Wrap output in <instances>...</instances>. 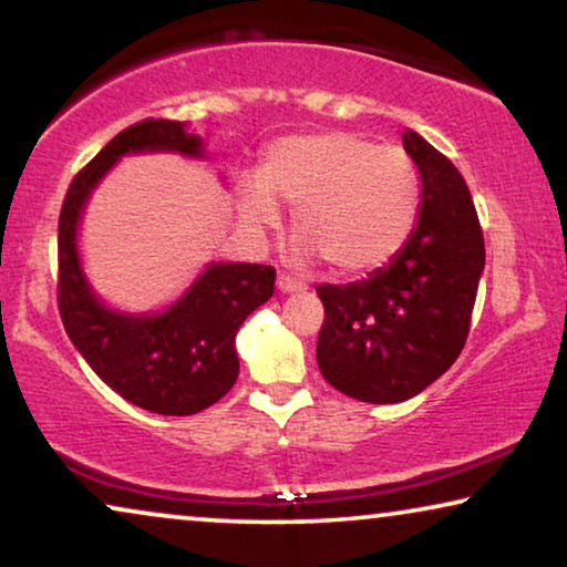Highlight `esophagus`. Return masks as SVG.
<instances>
[{"label":"esophagus","mask_w":567,"mask_h":567,"mask_svg":"<svg viewBox=\"0 0 567 567\" xmlns=\"http://www.w3.org/2000/svg\"><path fill=\"white\" fill-rule=\"evenodd\" d=\"M277 290H280V292H302V290H308V285L295 280V277H290V275H280V277H277Z\"/></svg>","instance_id":"obj_1"}]
</instances>
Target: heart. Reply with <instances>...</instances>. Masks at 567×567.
<instances>
[{"label":"heart","instance_id":"heart-1","mask_svg":"<svg viewBox=\"0 0 567 567\" xmlns=\"http://www.w3.org/2000/svg\"><path fill=\"white\" fill-rule=\"evenodd\" d=\"M277 200L295 206L292 234L306 255L338 275H361L386 265L410 239L422 181L400 145L338 130L292 134L265 152L259 175L239 181L247 221L275 226Z\"/></svg>","mask_w":567,"mask_h":567}]
</instances>
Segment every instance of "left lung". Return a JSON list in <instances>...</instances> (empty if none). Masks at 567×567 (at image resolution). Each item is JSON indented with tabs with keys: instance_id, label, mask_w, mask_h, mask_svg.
I'll list each match as a JSON object with an SVG mask.
<instances>
[{
	"instance_id": "obj_1",
	"label": "left lung",
	"mask_w": 567,
	"mask_h": 567,
	"mask_svg": "<svg viewBox=\"0 0 567 567\" xmlns=\"http://www.w3.org/2000/svg\"><path fill=\"white\" fill-rule=\"evenodd\" d=\"M422 181L417 226L390 267L318 285V369L353 400L404 402L443 377L468 338L486 249L463 175L417 132H402Z\"/></svg>"
}]
</instances>
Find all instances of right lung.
I'll list each match as a JSON object with an SVG mask.
<instances>
[{"instance_id":"1","label":"right lung","mask_w":567,"mask_h":567,"mask_svg":"<svg viewBox=\"0 0 567 567\" xmlns=\"http://www.w3.org/2000/svg\"><path fill=\"white\" fill-rule=\"evenodd\" d=\"M200 155V140L175 120L126 126L68 185L58 218V310L81 357L126 402L157 415H196L239 377L234 338L275 292V267L210 265L185 298L159 316H122L94 298L75 255V226L89 193L126 152Z\"/></svg>"}]
</instances>
